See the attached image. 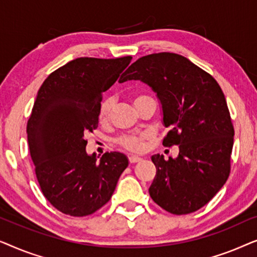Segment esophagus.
Listing matches in <instances>:
<instances>
[{"label":"esophagus","mask_w":257,"mask_h":257,"mask_svg":"<svg viewBox=\"0 0 257 257\" xmlns=\"http://www.w3.org/2000/svg\"><path fill=\"white\" fill-rule=\"evenodd\" d=\"M128 161L131 164H136V163H139V161H142V158L137 157V156H130L128 157Z\"/></svg>","instance_id":"1"}]
</instances>
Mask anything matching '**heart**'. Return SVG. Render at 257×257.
I'll return each instance as SVG.
<instances>
[{
    "instance_id": "1",
    "label": "heart",
    "mask_w": 257,
    "mask_h": 257,
    "mask_svg": "<svg viewBox=\"0 0 257 257\" xmlns=\"http://www.w3.org/2000/svg\"><path fill=\"white\" fill-rule=\"evenodd\" d=\"M146 98H151V97L147 96L145 93H136L133 94L132 99H133V103H135V105L137 106L140 101L146 99ZM111 107H112V99L110 97L105 98V99L101 101V105H100V110H99L100 120H105V119H107L108 114H110ZM147 138H149L147 135H124V136L118 137V138L115 139V143H117L121 149L128 151V152L140 153L145 150V144H146Z\"/></svg>"
}]
</instances>
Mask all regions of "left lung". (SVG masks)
<instances>
[{"label":"left lung","mask_w":257,"mask_h":257,"mask_svg":"<svg viewBox=\"0 0 257 257\" xmlns=\"http://www.w3.org/2000/svg\"><path fill=\"white\" fill-rule=\"evenodd\" d=\"M140 79L157 92L170 127L163 145L179 146L177 159L156 154L157 173L150 186L154 202L184 215L201 208L226 184L230 173L234 126L226 98L214 77L184 56H143L119 82Z\"/></svg>","instance_id":"8db88e82"}]
</instances>
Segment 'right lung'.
Instances as JSON below:
<instances>
[{
    "label": "right lung",
    "mask_w": 257,
    "mask_h": 257,
    "mask_svg": "<svg viewBox=\"0 0 257 257\" xmlns=\"http://www.w3.org/2000/svg\"><path fill=\"white\" fill-rule=\"evenodd\" d=\"M119 58L80 57L48 76L27 124L28 144L41 191L59 212L86 216L113 194L127 167L122 153L89 156L85 135L98 127L103 92L130 63Z\"/></svg>",
    "instance_id": "1"
}]
</instances>
